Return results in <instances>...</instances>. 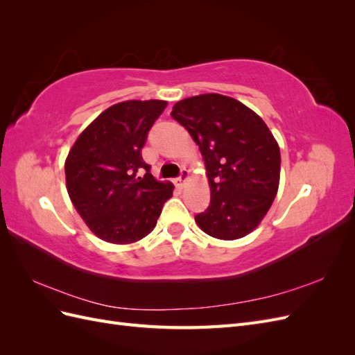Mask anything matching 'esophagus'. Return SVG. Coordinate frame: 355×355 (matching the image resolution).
I'll return each mask as SVG.
<instances>
[{"instance_id": "esophagus-1", "label": "esophagus", "mask_w": 355, "mask_h": 355, "mask_svg": "<svg viewBox=\"0 0 355 355\" xmlns=\"http://www.w3.org/2000/svg\"><path fill=\"white\" fill-rule=\"evenodd\" d=\"M188 179H189V171H188V170H182L179 179L176 180V185H178L179 188H184V185L187 184Z\"/></svg>"}]
</instances>
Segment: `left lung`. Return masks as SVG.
<instances>
[{
  "label": "left lung",
  "mask_w": 355,
  "mask_h": 355,
  "mask_svg": "<svg viewBox=\"0 0 355 355\" xmlns=\"http://www.w3.org/2000/svg\"><path fill=\"white\" fill-rule=\"evenodd\" d=\"M171 116L206 166L210 206L197 214V225L219 240L245 237L271 209L280 184V146L271 130L244 103L218 93L179 101Z\"/></svg>",
  "instance_id": "left-lung-1"
}]
</instances>
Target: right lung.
<instances>
[{"instance_id":"obj_1","label":"right lung","mask_w":355,"mask_h":355,"mask_svg":"<svg viewBox=\"0 0 355 355\" xmlns=\"http://www.w3.org/2000/svg\"><path fill=\"white\" fill-rule=\"evenodd\" d=\"M166 101H125L105 110L84 128L65 161L67 189L90 231L112 244L142 240L151 232L170 182L157 180L142 159L146 135ZM144 168L147 173L139 178Z\"/></svg>"}]
</instances>
